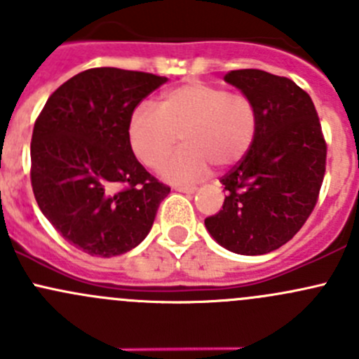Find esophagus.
<instances>
[{"mask_svg": "<svg viewBox=\"0 0 359 359\" xmlns=\"http://www.w3.org/2000/svg\"><path fill=\"white\" fill-rule=\"evenodd\" d=\"M175 191H179V193H186V194H193L194 191H196V187L194 186H175L173 187Z\"/></svg>", "mask_w": 359, "mask_h": 359, "instance_id": "1", "label": "esophagus"}]
</instances>
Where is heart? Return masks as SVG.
<instances>
[{
    "label": "heart",
    "mask_w": 359,
    "mask_h": 359,
    "mask_svg": "<svg viewBox=\"0 0 359 359\" xmlns=\"http://www.w3.org/2000/svg\"><path fill=\"white\" fill-rule=\"evenodd\" d=\"M257 132V109L243 93L206 83H187L163 95L158 107L139 104L130 116L128 139L135 156L149 168L163 165L172 182H194L208 173L210 163L227 168L248 153Z\"/></svg>",
    "instance_id": "b5f03b06"
}]
</instances>
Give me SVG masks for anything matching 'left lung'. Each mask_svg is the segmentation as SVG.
<instances>
[{
    "mask_svg": "<svg viewBox=\"0 0 359 359\" xmlns=\"http://www.w3.org/2000/svg\"><path fill=\"white\" fill-rule=\"evenodd\" d=\"M224 79L255 104L257 132L248 153L220 179L227 196L205 226L229 252L264 255L290 241L316 206L327 142L313 100L292 79L260 69Z\"/></svg>",
    "mask_w": 359,
    "mask_h": 359,
    "instance_id": "left-lung-1",
    "label": "left lung"
}]
</instances>
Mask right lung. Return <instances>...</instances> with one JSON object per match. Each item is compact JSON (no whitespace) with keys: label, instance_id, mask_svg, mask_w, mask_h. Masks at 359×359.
<instances>
[{"label":"right lung","instance_id":"obj_1","mask_svg":"<svg viewBox=\"0 0 359 359\" xmlns=\"http://www.w3.org/2000/svg\"><path fill=\"white\" fill-rule=\"evenodd\" d=\"M166 78L118 67L72 76L46 100L31 140L32 193L64 240L114 257L149 234L170 187L133 154V109Z\"/></svg>","mask_w":359,"mask_h":359}]
</instances>
